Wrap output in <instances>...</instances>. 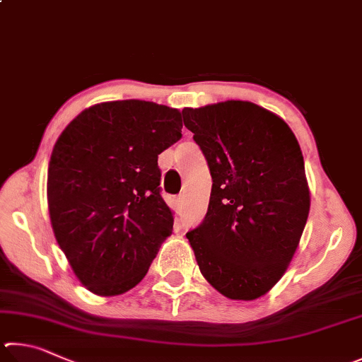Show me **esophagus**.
<instances>
[{
    "label": "esophagus",
    "instance_id": "34e87169",
    "mask_svg": "<svg viewBox=\"0 0 362 362\" xmlns=\"http://www.w3.org/2000/svg\"><path fill=\"white\" fill-rule=\"evenodd\" d=\"M175 205H176V210L181 211L182 208H185V197L182 195H180V197L175 199Z\"/></svg>",
    "mask_w": 362,
    "mask_h": 362
}]
</instances>
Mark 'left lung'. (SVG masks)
Instances as JSON below:
<instances>
[{"instance_id": "1", "label": "left lung", "mask_w": 362, "mask_h": 362, "mask_svg": "<svg viewBox=\"0 0 362 362\" xmlns=\"http://www.w3.org/2000/svg\"><path fill=\"white\" fill-rule=\"evenodd\" d=\"M210 168L205 219L187 232L202 275L233 300H255L280 281L310 211L300 146L276 114L250 101L185 107Z\"/></svg>"}]
</instances>
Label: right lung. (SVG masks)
<instances>
[{
    "label": "right lung",
    "mask_w": 362,
    "mask_h": 362,
    "mask_svg": "<svg viewBox=\"0 0 362 362\" xmlns=\"http://www.w3.org/2000/svg\"><path fill=\"white\" fill-rule=\"evenodd\" d=\"M181 129L175 107L120 100L87 107L57 139L47 171L50 223L90 293L135 288L171 235L157 158Z\"/></svg>",
    "instance_id": "1"
}]
</instances>
